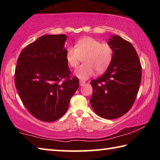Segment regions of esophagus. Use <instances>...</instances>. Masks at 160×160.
<instances>
[{
    "label": "esophagus",
    "instance_id": "obj_1",
    "mask_svg": "<svg viewBox=\"0 0 160 160\" xmlns=\"http://www.w3.org/2000/svg\"><path fill=\"white\" fill-rule=\"evenodd\" d=\"M85 82L84 80H80V86L84 85H85Z\"/></svg>",
    "mask_w": 160,
    "mask_h": 160
}]
</instances>
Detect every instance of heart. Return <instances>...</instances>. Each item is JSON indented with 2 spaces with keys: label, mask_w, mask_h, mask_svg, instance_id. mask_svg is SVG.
<instances>
[{
  "label": "heart",
  "mask_w": 160,
  "mask_h": 160,
  "mask_svg": "<svg viewBox=\"0 0 160 160\" xmlns=\"http://www.w3.org/2000/svg\"><path fill=\"white\" fill-rule=\"evenodd\" d=\"M114 50L108 43H102L92 37L80 39L75 47H70L66 52V59L68 66L76 68L81 58L84 65L75 70V75L81 80H87L92 76L94 70L102 72L106 70L113 60Z\"/></svg>",
  "instance_id": "b5f03b06"
}]
</instances>
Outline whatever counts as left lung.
Masks as SVG:
<instances>
[{
	"instance_id": "obj_1",
	"label": "left lung",
	"mask_w": 160,
	"mask_h": 160,
	"mask_svg": "<svg viewBox=\"0 0 160 160\" xmlns=\"http://www.w3.org/2000/svg\"><path fill=\"white\" fill-rule=\"evenodd\" d=\"M108 44L114 50L113 60L101 77L92 80L90 104L100 117L114 119L128 112L135 102L141 82L142 67L135 48L113 35Z\"/></svg>"
}]
</instances>
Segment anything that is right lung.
<instances>
[{
    "mask_svg": "<svg viewBox=\"0 0 160 160\" xmlns=\"http://www.w3.org/2000/svg\"><path fill=\"white\" fill-rule=\"evenodd\" d=\"M65 34L39 37L22 49L15 72V84L27 110L35 118L53 122L68 110L79 88L66 59Z\"/></svg>",
    "mask_w": 160,
    "mask_h": 160,
    "instance_id": "add662e5",
    "label": "right lung"
}]
</instances>
